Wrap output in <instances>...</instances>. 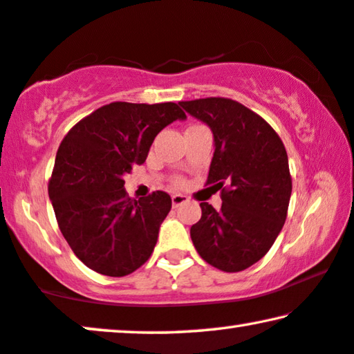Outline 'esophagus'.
Segmentation results:
<instances>
[{"mask_svg":"<svg viewBox=\"0 0 354 354\" xmlns=\"http://www.w3.org/2000/svg\"><path fill=\"white\" fill-rule=\"evenodd\" d=\"M186 202H187V197H186V195H181V194H175V195H171V203H173V208L181 207V205H184Z\"/></svg>","mask_w":354,"mask_h":354,"instance_id":"esophagus-1","label":"esophagus"}]
</instances>
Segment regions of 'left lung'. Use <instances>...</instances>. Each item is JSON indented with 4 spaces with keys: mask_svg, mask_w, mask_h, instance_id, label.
<instances>
[{
    "mask_svg": "<svg viewBox=\"0 0 354 354\" xmlns=\"http://www.w3.org/2000/svg\"><path fill=\"white\" fill-rule=\"evenodd\" d=\"M179 104L213 131L207 184L223 198L221 209L200 203L202 218L191 227L192 243L209 266L241 272L267 254L286 221L292 191L286 149L261 115L234 100Z\"/></svg>",
    "mask_w": 354,
    "mask_h": 354,
    "instance_id": "1",
    "label": "left lung"
}]
</instances>
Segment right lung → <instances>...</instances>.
Segmentation results:
<instances>
[{"label": "right lung", "mask_w": 354, "mask_h": 354, "mask_svg": "<svg viewBox=\"0 0 354 354\" xmlns=\"http://www.w3.org/2000/svg\"><path fill=\"white\" fill-rule=\"evenodd\" d=\"M186 114L176 103L115 102L84 118L63 138L49 181L57 223L75 254L106 277H125L149 259L167 192L133 200L124 175L145 163L159 131Z\"/></svg>", "instance_id": "add662e5"}]
</instances>
